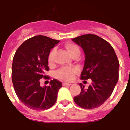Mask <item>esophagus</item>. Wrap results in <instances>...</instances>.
<instances>
[{"mask_svg":"<svg viewBox=\"0 0 130 130\" xmlns=\"http://www.w3.org/2000/svg\"><path fill=\"white\" fill-rule=\"evenodd\" d=\"M62 85L63 86H70L71 85V84H70V83H63Z\"/></svg>","mask_w":130,"mask_h":130,"instance_id":"34e87169","label":"esophagus"}]
</instances>
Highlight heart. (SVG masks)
Wrapping results in <instances>:
<instances>
[{
	"mask_svg": "<svg viewBox=\"0 0 130 130\" xmlns=\"http://www.w3.org/2000/svg\"><path fill=\"white\" fill-rule=\"evenodd\" d=\"M65 47L72 58L76 57V56L78 57L80 55L79 47L75 44L71 43V42L66 43L65 44ZM54 53H55V50L53 49L51 50L48 56V62L50 64L53 63V56ZM78 71H79L78 69L75 67H63L61 68L56 72V76L61 80H65V81H70L72 80L74 75L78 72Z\"/></svg>",
	"mask_w": 130,
	"mask_h": 130,
	"instance_id": "obj_1",
	"label": "heart"
}]
</instances>
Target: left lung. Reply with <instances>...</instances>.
Returning <instances> with one entry per match:
<instances>
[{
	"label": "left lung",
	"instance_id": "left-lung-1",
	"mask_svg": "<svg viewBox=\"0 0 130 130\" xmlns=\"http://www.w3.org/2000/svg\"><path fill=\"white\" fill-rule=\"evenodd\" d=\"M84 50V69L82 80L91 79L87 89L80 83V94L74 97L75 104L85 109L102 105L114 91L119 79V60L112 46L104 39L94 34H86L72 39Z\"/></svg>",
	"mask_w": 130,
	"mask_h": 130
}]
</instances>
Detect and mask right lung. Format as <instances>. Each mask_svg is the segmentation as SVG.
Listing matches in <instances>:
<instances>
[{"label": "right lung", "mask_w": 130, "mask_h": 130, "mask_svg": "<svg viewBox=\"0 0 130 130\" xmlns=\"http://www.w3.org/2000/svg\"><path fill=\"white\" fill-rule=\"evenodd\" d=\"M60 42L44 36H36L25 41L16 50L12 65V81L19 100L36 110L50 109L55 104L58 90L62 87L57 79L50 80L48 86L41 87L40 80L50 70V51Z\"/></svg>", "instance_id": "1"}]
</instances>
